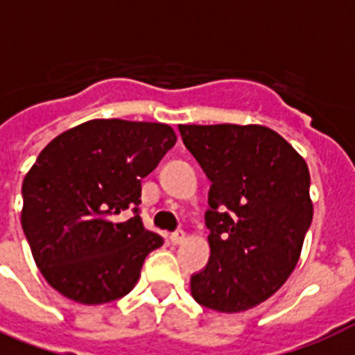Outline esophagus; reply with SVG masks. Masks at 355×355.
<instances>
[{
  "instance_id": "1",
  "label": "esophagus",
  "mask_w": 355,
  "mask_h": 355,
  "mask_svg": "<svg viewBox=\"0 0 355 355\" xmlns=\"http://www.w3.org/2000/svg\"><path fill=\"white\" fill-rule=\"evenodd\" d=\"M184 239H186V232H184V230H177V232H173L171 236H169V241H171L173 245H180Z\"/></svg>"
}]
</instances>
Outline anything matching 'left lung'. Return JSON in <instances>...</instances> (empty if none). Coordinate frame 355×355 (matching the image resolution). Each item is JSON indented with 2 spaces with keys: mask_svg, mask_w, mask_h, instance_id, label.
<instances>
[{
  "mask_svg": "<svg viewBox=\"0 0 355 355\" xmlns=\"http://www.w3.org/2000/svg\"><path fill=\"white\" fill-rule=\"evenodd\" d=\"M211 188L206 227L210 261L191 276L200 306L239 313L291 276L311 217L308 164L263 125H178Z\"/></svg>",
  "mask_w": 355,
  "mask_h": 355,
  "instance_id": "left-lung-1",
  "label": "left lung"
}]
</instances>
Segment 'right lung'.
Wrapping results in <instances>:
<instances>
[{
	"mask_svg": "<svg viewBox=\"0 0 355 355\" xmlns=\"http://www.w3.org/2000/svg\"><path fill=\"white\" fill-rule=\"evenodd\" d=\"M175 141L166 123L90 119L44 147L21 184V228L53 289L97 306L136 286L145 256L164 245L138 216L141 178Z\"/></svg>",
	"mask_w": 355,
	"mask_h": 355,
	"instance_id": "obj_1",
	"label": "right lung"
}]
</instances>
